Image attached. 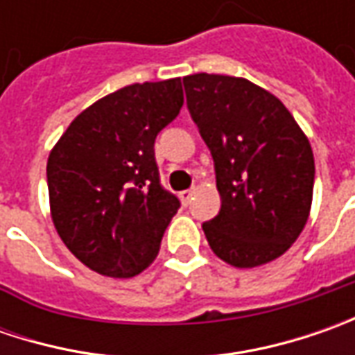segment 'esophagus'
<instances>
[{
    "label": "esophagus",
    "mask_w": 355,
    "mask_h": 355,
    "mask_svg": "<svg viewBox=\"0 0 355 355\" xmlns=\"http://www.w3.org/2000/svg\"><path fill=\"white\" fill-rule=\"evenodd\" d=\"M180 199H182V203L187 205V203H191V199H193V189H185L180 193Z\"/></svg>",
    "instance_id": "obj_1"
}]
</instances>
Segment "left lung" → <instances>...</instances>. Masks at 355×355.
<instances>
[{"mask_svg":"<svg viewBox=\"0 0 355 355\" xmlns=\"http://www.w3.org/2000/svg\"><path fill=\"white\" fill-rule=\"evenodd\" d=\"M187 108L211 150L219 215L203 223L211 251L252 268L279 259L306 225L314 154L275 94L241 76H184Z\"/></svg>","mask_w":355,"mask_h":355,"instance_id":"obj_1","label":"left lung"}]
</instances>
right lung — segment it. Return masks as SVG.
Masks as SVG:
<instances>
[{
	"instance_id": "add662e5",
	"label": "right lung",
	"mask_w": 355,
	"mask_h": 355,
	"mask_svg": "<svg viewBox=\"0 0 355 355\" xmlns=\"http://www.w3.org/2000/svg\"><path fill=\"white\" fill-rule=\"evenodd\" d=\"M182 106V78L136 83L90 104L51 150V217L90 270L130 279L156 259L180 199L159 185L154 142Z\"/></svg>"
}]
</instances>
